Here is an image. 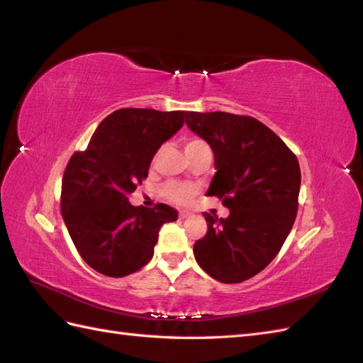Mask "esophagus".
<instances>
[{"label":"esophagus","mask_w":363,"mask_h":363,"mask_svg":"<svg viewBox=\"0 0 363 363\" xmlns=\"http://www.w3.org/2000/svg\"><path fill=\"white\" fill-rule=\"evenodd\" d=\"M191 216H192V213L188 212V211H180L179 212V218L180 219H186V218H191Z\"/></svg>","instance_id":"esophagus-1"}]
</instances>
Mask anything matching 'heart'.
Listing matches in <instances>:
<instances>
[{"mask_svg":"<svg viewBox=\"0 0 363 363\" xmlns=\"http://www.w3.org/2000/svg\"><path fill=\"white\" fill-rule=\"evenodd\" d=\"M203 148H208L203 139H200V138L184 139V151L188 156L194 155V152L200 151ZM160 192L167 200L182 204V203H186L192 199V195L195 194V188L191 184H186L182 182H168L167 184L162 186Z\"/></svg>","mask_w":363,"mask_h":363,"instance_id":"1","label":"heart"}]
</instances>
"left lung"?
<instances>
[{"mask_svg": "<svg viewBox=\"0 0 363 363\" xmlns=\"http://www.w3.org/2000/svg\"><path fill=\"white\" fill-rule=\"evenodd\" d=\"M186 124L211 145L216 174L208 196L230 208L204 212L207 233L194 245L199 265L218 281L240 283L279 255L298 211L301 171L288 145L260 121L227 112H188Z\"/></svg>", "mask_w": 363, "mask_h": 363, "instance_id": "left-lung-1", "label": "left lung"}]
</instances>
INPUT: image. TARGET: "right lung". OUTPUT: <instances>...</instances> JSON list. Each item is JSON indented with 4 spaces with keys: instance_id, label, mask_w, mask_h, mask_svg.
I'll return each mask as SVG.
<instances>
[{
    "instance_id": "right-lung-1",
    "label": "right lung",
    "mask_w": 363,
    "mask_h": 363,
    "mask_svg": "<svg viewBox=\"0 0 363 363\" xmlns=\"http://www.w3.org/2000/svg\"><path fill=\"white\" fill-rule=\"evenodd\" d=\"M186 115L119 108L101 121L86 150L69 159L62 216L79 255L100 274L118 279L145 267L160 227L177 219V211L167 204L135 207L128 195L147 179L152 157L182 128Z\"/></svg>"
}]
</instances>
